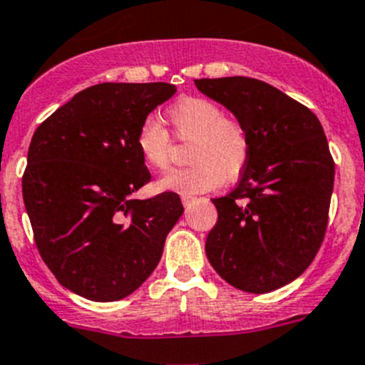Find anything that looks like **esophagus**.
<instances>
[{"label":"esophagus","instance_id":"obj_1","mask_svg":"<svg viewBox=\"0 0 365 365\" xmlns=\"http://www.w3.org/2000/svg\"><path fill=\"white\" fill-rule=\"evenodd\" d=\"M194 200H196L194 196H185V194H183V196H182L183 207H190V203H194Z\"/></svg>","mask_w":365,"mask_h":365}]
</instances>
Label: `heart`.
<instances>
[{
    "label": "heart",
    "instance_id": "heart-1",
    "mask_svg": "<svg viewBox=\"0 0 365 365\" xmlns=\"http://www.w3.org/2000/svg\"><path fill=\"white\" fill-rule=\"evenodd\" d=\"M169 121L180 139H192L190 162L185 169H173L158 180V189L171 192L200 194L233 178L250 157L247 132L239 121L226 118L217 103L205 98H183L168 110ZM137 148L146 164L164 169L169 164L171 137L153 118H148L137 133Z\"/></svg>",
    "mask_w": 365,
    "mask_h": 365
}]
</instances>
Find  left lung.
Here are the masks:
<instances>
[{
  "label": "left lung",
  "instance_id": "obj_1",
  "mask_svg": "<svg viewBox=\"0 0 365 365\" xmlns=\"http://www.w3.org/2000/svg\"><path fill=\"white\" fill-rule=\"evenodd\" d=\"M246 128L250 157L235 189L212 203L205 242L222 280L253 294L291 284L324 239L335 164L319 119L277 87L247 76L194 80Z\"/></svg>",
  "mask_w": 365,
  "mask_h": 365
}]
</instances>
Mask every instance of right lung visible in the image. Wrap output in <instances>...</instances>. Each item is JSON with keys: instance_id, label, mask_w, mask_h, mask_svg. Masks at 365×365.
Returning a JSON list of instances; mask_svg holds the SVG:
<instances>
[{"instance_id": "add662e5", "label": "right lung", "mask_w": 365, "mask_h": 365, "mask_svg": "<svg viewBox=\"0 0 365 365\" xmlns=\"http://www.w3.org/2000/svg\"><path fill=\"white\" fill-rule=\"evenodd\" d=\"M176 87L98 83L56 108L31 137L23 200L42 260L60 285L118 302L148 280L183 214L176 192L132 200L151 180L137 148L148 115Z\"/></svg>"}]
</instances>
